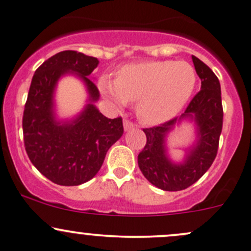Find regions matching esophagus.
<instances>
[{"label": "esophagus", "instance_id": "1", "mask_svg": "<svg viewBox=\"0 0 251 251\" xmlns=\"http://www.w3.org/2000/svg\"><path fill=\"white\" fill-rule=\"evenodd\" d=\"M133 127H136V125H134L132 121L124 120V128H125V131L131 130V128H133Z\"/></svg>", "mask_w": 251, "mask_h": 251}]
</instances>
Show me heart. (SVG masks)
<instances>
[{"label":"heart","instance_id":"b5f03b06","mask_svg":"<svg viewBox=\"0 0 251 251\" xmlns=\"http://www.w3.org/2000/svg\"><path fill=\"white\" fill-rule=\"evenodd\" d=\"M196 85L194 66L173 60L128 63L119 68L115 80L100 79L101 91L117 104L137 102V115L148 125H159L176 117Z\"/></svg>","mask_w":251,"mask_h":251}]
</instances>
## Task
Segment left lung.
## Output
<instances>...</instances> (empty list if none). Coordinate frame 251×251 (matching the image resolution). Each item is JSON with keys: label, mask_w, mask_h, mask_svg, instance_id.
I'll return each mask as SVG.
<instances>
[{"label": "left lung", "mask_w": 251, "mask_h": 251, "mask_svg": "<svg viewBox=\"0 0 251 251\" xmlns=\"http://www.w3.org/2000/svg\"><path fill=\"white\" fill-rule=\"evenodd\" d=\"M192 62L197 75L201 78V90L195 95L185 112L180 118L143 128L147 144L138 155V166L152 185L165 191H180L189 188L209 170L215 160L223 130L224 112L219 79L196 56H192ZM185 117L197 123L198 143L190 150L183 164H173L165 152V134Z\"/></svg>", "instance_id": "left-lung-1"}]
</instances>
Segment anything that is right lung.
I'll list each match as a JSON object with an SVG mask.
<instances>
[{"instance_id": "1", "label": "right lung", "mask_w": 251, "mask_h": 251, "mask_svg": "<svg viewBox=\"0 0 251 251\" xmlns=\"http://www.w3.org/2000/svg\"><path fill=\"white\" fill-rule=\"evenodd\" d=\"M96 57L65 50L36 70L23 115L25 150L33 166L57 185L75 186L94 178L108 149L123 136V119H108L92 102L100 91L90 75ZM75 72L83 79L91 103L70 123H60L53 113V90L60 76Z\"/></svg>"}]
</instances>
